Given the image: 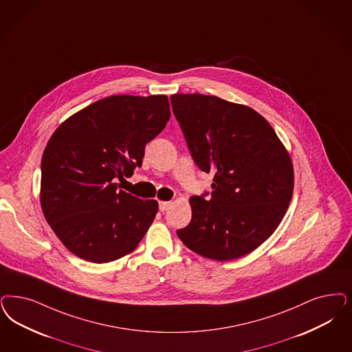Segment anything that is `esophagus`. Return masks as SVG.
Wrapping results in <instances>:
<instances>
[{
	"mask_svg": "<svg viewBox=\"0 0 352 352\" xmlns=\"http://www.w3.org/2000/svg\"><path fill=\"white\" fill-rule=\"evenodd\" d=\"M170 206H171V203H170V201H160V203H158V208H160V210H161V212L168 210Z\"/></svg>",
	"mask_w": 352,
	"mask_h": 352,
	"instance_id": "1",
	"label": "esophagus"
}]
</instances>
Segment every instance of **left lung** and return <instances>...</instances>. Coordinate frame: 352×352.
<instances>
[{"instance_id": "8db88e82", "label": "left lung", "mask_w": 352, "mask_h": 352, "mask_svg": "<svg viewBox=\"0 0 352 352\" xmlns=\"http://www.w3.org/2000/svg\"><path fill=\"white\" fill-rule=\"evenodd\" d=\"M212 194L191 196V222L177 230L197 255L229 261L252 252L278 228L294 191L290 155L269 122L245 105L200 94L170 96Z\"/></svg>"}]
</instances>
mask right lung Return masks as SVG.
<instances>
[{
    "label": "right lung",
    "instance_id": "right-lung-1",
    "mask_svg": "<svg viewBox=\"0 0 352 352\" xmlns=\"http://www.w3.org/2000/svg\"><path fill=\"white\" fill-rule=\"evenodd\" d=\"M170 118L165 95L105 97L62 122L41 158L40 203L74 255L109 263L131 254L156 217V200L118 190Z\"/></svg>",
    "mask_w": 352,
    "mask_h": 352
}]
</instances>
